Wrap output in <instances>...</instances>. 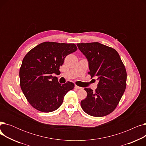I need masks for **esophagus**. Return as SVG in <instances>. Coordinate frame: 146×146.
I'll list each match as a JSON object with an SVG mask.
<instances>
[{
    "label": "esophagus",
    "instance_id": "34e87169",
    "mask_svg": "<svg viewBox=\"0 0 146 146\" xmlns=\"http://www.w3.org/2000/svg\"><path fill=\"white\" fill-rule=\"evenodd\" d=\"M74 88L76 89H82L81 87H79V86H77V85H75Z\"/></svg>",
    "mask_w": 146,
    "mask_h": 146
}]
</instances>
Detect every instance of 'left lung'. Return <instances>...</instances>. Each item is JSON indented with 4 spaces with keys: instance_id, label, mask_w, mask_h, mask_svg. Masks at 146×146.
<instances>
[{
    "instance_id": "1",
    "label": "left lung",
    "mask_w": 146,
    "mask_h": 146,
    "mask_svg": "<svg viewBox=\"0 0 146 146\" xmlns=\"http://www.w3.org/2000/svg\"><path fill=\"white\" fill-rule=\"evenodd\" d=\"M89 61L92 78L99 81L95 92L85 88L87 97L82 101V108L91 116L107 115L116 108L127 85V72L118 52L99 42L77 44Z\"/></svg>"
}]
</instances>
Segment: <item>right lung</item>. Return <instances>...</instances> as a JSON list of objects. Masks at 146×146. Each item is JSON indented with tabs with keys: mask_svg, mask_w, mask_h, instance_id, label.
I'll return each mask as SVG.
<instances>
[{
	"mask_svg": "<svg viewBox=\"0 0 146 146\" xmlns=\"http://www.w3.org/2000/svg\"><path fill=\"white\" fill-rule=\"evenodd\" d=\"M77 50L74 44L44 42L25 55L19 70L20 86L33 108L50 112L62 104L64 96L74 85L67 82L61 85L52 74L59 73L66 57Z\"/></svg>",
	"mask_w": 146,
	"mask_h": 146,
	"instance_id": "add662e5",
	"label": "right lung"
}]
</instances>
